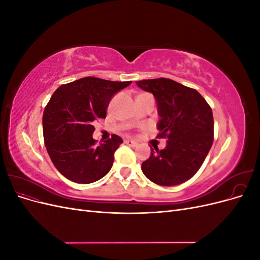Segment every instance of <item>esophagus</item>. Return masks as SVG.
Instances as JSON below:
<instances>
[{
  "instance_id": "esophagus-1",
  "label": "esophagus",
  "mask_w": 260,
  "mask_h": 260,
  "mask_svg": "<svg viewBox=\"0 0 260 260\" xmlns=\"http://www.w3.org/2000/svg\"><path fill=\"white\" fill-rule=\"evenodd\" d=\"M124 143L129 146H132V147L138 146V142H136V141H133V140H124Z\"/></svg>"
}]
</instances>
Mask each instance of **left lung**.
<instances>
[{
	"mask_svg": "<svg viewBox=\"0 0 260 260\" xmlns=\"http://www.w3.org/2000/svg\"><path fill=\"white\" fill-rule=\"evenodd\" d=\"M153 93L160 119L158 138H166L164 149L152 148L142 171L152 182L171 186L190 180L205 160L214 141V117L207 102L194 90L167 78L136 81Z\"/></svg>",
	"mask_w": 260,
	"mask_h": 260,
	"instance_id": "obj_1",
	"label": "left lung"
}]
</instances>
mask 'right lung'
<instances>
[{"instance_id": "1", "label": "right lung", "mask_w": 260, "mask_h": 260, "mask_svg": "<svg viewBox=\"0 0 260 260\" xmlns=\"http://www.w3.org/2000/svg\"><path fill=\"white\" fill-rule=\"evenodd\" d=\"M130 84L85 77L53 93L43 113V138L52 162L65 178L88 184L111 170L122 139L113 135L96 145L93 123L106 117L112 98Z\"/></svg>"}]
</instances>
